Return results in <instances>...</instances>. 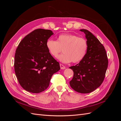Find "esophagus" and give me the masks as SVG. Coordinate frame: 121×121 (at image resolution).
Returning <instances> with one entry per match:
<instances>
[{
    "instance_id": "1",
    "label": "esophagus",
    "mask_w": 121,
    "mask_h": 121,
    "mask_svg": "<svg viewBox=\"0 0 121 121\" xmlns=\"http://www.w3.org/2000/svg\"><path fill=\"white\" fill-rule=\"evenodd\" d=\"M60 69H65V67L64 66V65L63 64H60Z\"/></svg>"
}]
</instances>
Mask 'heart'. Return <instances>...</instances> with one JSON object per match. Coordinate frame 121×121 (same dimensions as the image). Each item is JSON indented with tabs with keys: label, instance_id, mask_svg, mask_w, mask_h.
Masks as SVG:
<instances>
[{
	"label": "heart",
	"instance_id": "b5f03b06",
	"mask_svg": "<svg viewBox=\"0 0 121 121\" xmlns=\"http://www.w3.org/2000/svg\"><path fill=\"white\" fill-rule=\"evenodd\" d=\"M46 46L50 54L54 57L57 56L63 49L64 53L57 56L61 62L77 63L85 57L88 44L85 39L76 35L65 34L58 36L57 40L48 39Z\"/></svg>",
	"mask_w": 121,
	"mask_h": 121
}]
</instances>
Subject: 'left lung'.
Masks as SVG:
<instances>
[{
  "label": "left lung",
  "instance_id": "left-lung-1",
  "mask_svg": "<svg viewBox=\"0 0 121 121\" xmlns=\"http://www.w3.org/2000/svg\"><path fill=\"white\" fill-rule=\"evenodd\" d=\"M87 39L88 48L85 57L78 64L69 68L74 72L69 81L72 88L81 93L92 92L103 82L108 66V59L103 45L90 32L81 29Z\"/></svg>",
  "mask_w": 121,
  "mask_h": 121
}]
</instances>
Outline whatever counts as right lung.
Listing matches in <instances>:
<instances>
[{
  "mask_svg": "<svg viewBox=\"0 0 121 121\" xmlns=\"http://www.w3.org/2000/svg\"><path fill=\"white\" fill-rule=\"evenodd\" d=\"M53 34L50 30L36 29L25 36L16 49L14 71L21 86L28 92L38 93L46 90L53 74L60 69L59 63L46 46Z\"/></svg>",
  "mask_w": 121,
  "mask_h": 121,
  "instance_id": "1",
  "label": "right lung"
}]
</instances>
